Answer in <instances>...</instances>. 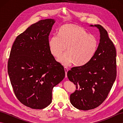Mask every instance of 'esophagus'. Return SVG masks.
I'll use <instances>...</instances> for the list:
<instances>
[{
    "label": "esophagus",
    "instance_id": "1",
    "mask_svg": "<svg viewBox=\"0 0 123 123\" xmlns=\"http://www.w3.org/2000/svg\"><path fill=\"white\" fill-rule=\"evenodd\" d=\"M64 71L65 73H66V78L67 77V72L68 71V69L67 67H64Z\"/></svg>",
    "mask_w": 123,
    "mask_h": 123
}]
</instances>
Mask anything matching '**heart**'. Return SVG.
Returning <instances> with one entry per match:
<instances>
[{
  "label": "heart",
  "instance_id": "b5f03b06",
  "mask_svg": "<svg viewBox=\"0 0 123 123\" xmlns=\"http://www.w3.org/2000/svg\"><path fill=\"white\" fill-rule=\"evenodd\" d=\"M58 37L53 36L49 39L48 46L51 54L58 58L66 51L68 53L58 60L64 66L74 63L77 66L87 63L95 54L97 40L95 36L88 34L81 27L68 24L60 28Z\"/></svg>",
  "mask_w": 123,
  "mask_h": 123
}]
</instances>
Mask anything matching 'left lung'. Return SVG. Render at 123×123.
I'll return each instance as SVG.
<instances>
[{
  "instance_id": "left-lung-1",
  "label": "left lung",
  "mask_w": 123,
  "mask_h": 123,
  "mask_svg": "<svg viewBox=\"0 0 123 123\" xmlns=\"http://www.w3.org/2000/svg\"><path fill=\"white\" fill-rule=\"evenodd\" d=\"M99 43L94 55L87 63L68 71L76 90L70 95V103L78 109L88 111L97 107L107 97L116 78V51L108 33L100 25Z\"/></svg>"
}]
</instances>
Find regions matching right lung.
Returning <instances> with one entry per match:
<instances>
[{
    "label": "right lung",
    "instance_id": "right-lung-1",
    "mask_svg": "<svg viewBox=\"0 0 123 123\" xmlns=\"http://www.w3.org/2000/svg\"><path fill=\"white\" fill-rule=\"evenodd\" d=\"M55 22L46 19L31 25L16 37L10 51L8 74L13 90L20 103L32 109L48 106L52 89L65 77L48 46Z\"/></svg>",
    "mask_w": 123,
    "mask_h": 123
}]
</instances>
